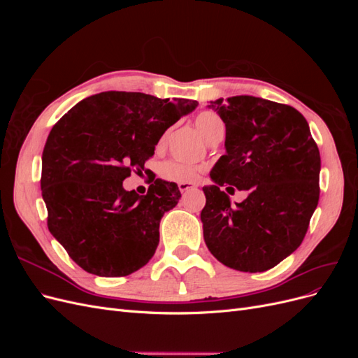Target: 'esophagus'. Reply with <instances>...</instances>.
Wrapping results in <instances>:
<instances>
[{
    "instance_id": "obj_1",
    "label": "esophagus",
    "mask_w": 358,
    "mask_h": 358,
    "mask_svg": "<svg viewBox=\"0 0 358 358\" xmlns=\"http://www.w3.org/2000/svg\"><path fill=\"white\" fill-rule=\"evenodd\" d=\"M194 188H197L196 183H191V182H180L179 183V191L180 192H187V191L194 189Z\"/></svg>"
}]
</instances>
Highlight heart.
<instances>
[{
    "mask_svg": "<svg viewBox=\"0 0 358 358\" xmlns=\"http://www.w3.org/2000/svg\"><path fill=\"white\" fill-rule=\"evenodd\" d=\"M194 124H196L199 133L208 143H210L216 137L224 136V131H225V125L222 122V119L213 112L199 113L196 119H194ZM164 140H166V136L161 138L159 145L164 143ZM200 171L201 169L197 166L185 164V162L173 159L162 164L161 176L173 182H194L199 178Z\"/></svg>",
    "mask_w": 358,
    "mask_h": 358,
    "instance_id": "heart-1",
    "label": "heart"
}]
</instances>
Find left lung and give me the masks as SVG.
I'll list each match as a JSON object with an SVG mask.
<instances>
[{"label":"left lung","instance_id":"8db88e82","mask_svg":"<svg viewBox=\"0 0 358 358\" xmlns=\"http://www.w3.org/2000/svg\"><path fill=\"white\" fill-rule=\"evenodd\" d=\"M208 107L225 124V155L210 171L212 185L203 187L204 242L227 267L266 272L294 252L308 231L320 199L318 146L291 106L236 95ZM229 185L248 197L231 203L220 189Z\"/></svg>","mask_w":358,"mask_h":358}]
</instances>
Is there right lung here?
<instances>
[{
    "mask_svg": "<svg viewBox=\"0 0 358 358\" xmlns=\"http://www.w3.org/2000/svg\"><path fill=\"white\" fill-rule=\"evenodd\" d=\"M197 104L107 91L79 101L52 128L41 157L48 227L88 273L127 276L154 257L159 221L180 191L157 179L138 196L122 182L145 170L166 129Z\"/></svg>",
    "mask_w": 358,
    "mask_h": 358,
    "instance_id": "1",
    "label": "right lung"
}]
</instances>
